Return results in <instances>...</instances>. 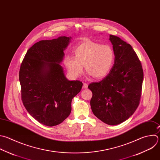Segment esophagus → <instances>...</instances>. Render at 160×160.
I'll return each mask as SVG.
<instances>
[{"instance_id": "1", "label": "esophagus", "mask_w": 160, "mask_h": 160, "mask_svg": "<svg viewBox=\"0 0 160 160\" xmlns=\"http://www.w3.org/2000/svg\"><path fill=\"white\" fill-rule=\"evenodd\" d=\"M88 83H86V82H85L84 83H83V87L85 88H88Z\"/></svg>"}]
</instances>
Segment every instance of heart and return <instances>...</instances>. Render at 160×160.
<instances>
[{
  "label": "heart",
  "mask_w": 160,
  "mask_h": 160,
  "mask_svg": "<svg viewBox=\"0 0 160 160\" xmlns=\"http://www.w3.org/2000/svg\"><path fill=\"white\" fill-rule=\"evenodd\" d=\"M73 52L75 58L67 56L65 64L74 78L82 74L84 65L94 78H102L109 73L114 61V52L109 45L90 40L77 46Z\"/></svg>",
  "instance_id": "b5f03b06"
}]
</instances>
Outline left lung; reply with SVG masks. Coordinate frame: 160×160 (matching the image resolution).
<instances>
[{"label":"left lung","mask_w":160,"mask_h":160,"mask_svg":"<svg viewBox=\"0 0 160 160\" xmlns=\"http://www.w3.org/2000/svg\"><path fill=\"white\" fill-rule=\"evenodd\" d=\"M115 60L110 73L99 82L90 83V105L93 114L104 123L118 125L129 118L139 104L143 81L141 63L132 46L110 35Z\"/></svg>","instance_id":"left-lung-1"}]
</instances>
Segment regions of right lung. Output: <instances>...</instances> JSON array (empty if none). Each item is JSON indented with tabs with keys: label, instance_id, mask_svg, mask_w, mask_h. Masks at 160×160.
I'll return each instance as SVG.
<instances>
[{
	"label": "right lung",
	"instance_id": "1",
	"mask_svg": "<svg viewBox=\"0 0 160 160\" xmlns=\"http://www.w3.org/2000/svg\"><path fill=\"white\" fill-rule=\"evenodd\" d=\"M71 38L42 40L27 51L19 70L21 99L29 114L47 126L62 123L70 115L72 100L83 83L68 80L60 63Z\"/></svg>",
	"mask_w": 160,
	"mask_h": 160
}]
</instances>
